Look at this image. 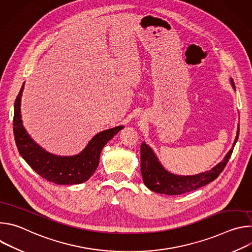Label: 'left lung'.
<instances>
[{
  "label": "left lung",
  "instance_id": "left-lung-1",
  "mask_svg": "<svg viewBox=\"0 0 252 252\" xmlns=\"http://www.w3.org/2000/svg\"><path fill=\"white\" fill-rule=\"evenodd\" d=\"M231 85L235 89V85L232 79ZM238 135L239 126L233 147L227 153L222 161L206 172L189 176L175 175L166 171L158 161V158H156L152 149L146 142H142L140 145V171L143 183L151 190L166 195L183 194L204 187L207 184L213 182L214 179H217L224 169L231 157Z\"/></svg>",
  "mask_w": 252,
  "mask_h": 252
}]
</instances>
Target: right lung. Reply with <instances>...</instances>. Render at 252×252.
I'll use <instances>...</instances> for the list:
<instances>
[{
	"mask_svg": "<svg viewBox=\"0 0 252 252\" xmlns=\"http://www.w3.org/2000/svg\"><path fill=\"white\" fill-rule=\"evenodd\" d=\"M22 87L14 107L13 130L18 151L26 162L42 177L57 185H78L87 182L95 171L102 148L124 126L103 130L90 141L88 147L76 157H57L47 153L30 137L22 126Z\"/></svg>",
	"mask_w": 252,
	"mask_h": 252,
	"instance_id": "right-lung-1",
	"label": "right lung"
}]
</instances>
